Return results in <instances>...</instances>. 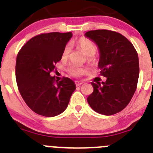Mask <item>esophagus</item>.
<instances>
[{
	"mask_svg": "<svg viewBox=\"0 0 153 153\" xmlns=\"http://www.w3.org/2000/svg\"><path fill=\"white\" fill-rule=\"evenodd\" d=\"M75 84H76L77 86H80L81 85H82L83 82L82 81H75Z\"/></svg>",
	"mask_w": 153,
	"mask_h": 153,
	"instance_id": "34e87169",
	"label": "esophagus"
}]
</instances>
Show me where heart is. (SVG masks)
Segmentation results:
<instances>
[{
    "label": "heart",
    "instance_id": "b5f03b06",
    "mask_svg": "<svg viewBox=\"0 0 153 153\" xmlns=\"http://www.w3.org/2000/svg\"><path fill=\"white\" fill-rule=\"evenodd\" d=\"M77 46L88 57H93L98 49L96 45L92 41L86 38H80L77 42ZM71 51H72V47L70 44L66 45L62 52V59H67L69 58ZM69 72L72 76L80 77L86 74V70L83 68L71 67L69 69Z\"/></svg>",
    "mask_w": 153,
    "mask_h": 153
}]
</instances>
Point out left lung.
Returning <instances> with one entry per match:
<instances>
[{
    "instance_id": "left-lung-1",
    "label": "left lung",
    "mask_w": 153,
    "mask_h": 153,
    "mask_svg": "<svg viewBox=\"0 0 153 153\" xmlns=\"http://www.w3.org/2000/svg\"><path fill=\"white\" fill-rule=\"evenodd\" d=\"M85 37L98 47V67L106 78L104 82H91L94 90L88 96V104L101 115L118 113L128 105L136 90L139 76L136 50L124 35L113 31H89Z\"/></svg>"
}]
</instances>
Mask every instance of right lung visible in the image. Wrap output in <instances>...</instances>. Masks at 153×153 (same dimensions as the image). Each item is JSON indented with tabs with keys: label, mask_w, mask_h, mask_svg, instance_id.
I'll list each match as a JSON object with an SVG mask.
<instances>
[{
	"label": "right lung",
	"mask_w": 153,
	"mask_h": 153,
	"mask_svg": "<svg viewBox=\"0 0 153 153\" xmlns=\"http://www.w3.org/2000/svg\"><path fill=\"white\" fill-rule=\"evenodd\" d=\"M72 37V32L41 34L31 38L18 52L15 67L18 89L26 104L38 115L54 117L62 113L76 89L70 78L55 82L49 74Z\"/></svg>",
	"instance_id": "1"
}]
</instances>
